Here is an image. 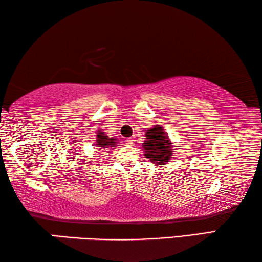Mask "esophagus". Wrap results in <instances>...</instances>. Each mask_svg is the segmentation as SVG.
I'll return each mask as SVG.
<instances>
[{"label":"esophagus","mask_w":262,"mask_h":262,"mask_svg":"<svg viewBox=\"0 0 262 262\" xmlns=\"http://www.w3.org/2000/svg\"><path fill=\"white\" fill-rule=\"evenodd\" d=\"M134 139H133V138H127L126 139V143L127 144H129V146H130V144H134Z\"/></svg>","instance_id":"34e87169"}]
</instances>
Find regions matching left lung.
Wrapping results in <instances>:
<instances>
[{
	"label": "left lung",
	"instance_id": "left-lung-1",
	"mask_svg": "<svg viewBox=\"0 0 262 262\" xmlns=\"http://www.w3.org/2000/svg\"><path fill=\"white\" fill-rule=\"evenodd\" d=\"M144 156L157 165L165 164L172 157V144L163 127L155 124L146 132V140L142 143Z\"/></svg>",
	"mask_w": 262,
	"mask_h": 262
}]
</instances>
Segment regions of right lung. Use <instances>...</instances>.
I'll return each instance as SVG.
<instances>
[{
    "label": "right lung",
    "mask_w": 262,
    "mask_h": 262,
    "mask_svg": "<svg viewBox=\"0 0 262 262\" xmlns=\"http://www.w3.org/2000/svg\"><path fill=\"white\" fill-rule=\"evenodd\" d=\"M97 147H99V150L101 149H107L108 147H115L116 146V139L115 138H108L105 134V132L102 130H98L97 133Z\"/></svg>",
    "instance_id": "right-lung-1"
}]
</instances>
